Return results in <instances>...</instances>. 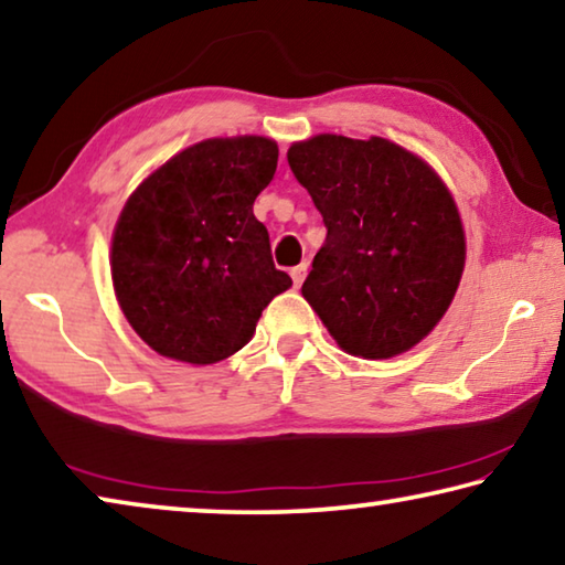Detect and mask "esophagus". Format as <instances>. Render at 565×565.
<instances>
[{"label": "esophagus", "mask_w": 565, "mask_h": 565, "mask_svg": "<svg viewBox=\"0 0 565 565\" xmlns=\"http://www.w3.org/2000/svg\"><path fill=\"white\" fill-rule=\"evenodd\" d=\"M307 264H299V266H294L291 268V279H294V286H301V281L307 279Z\"/></svg>", "instance_id": "34e87169"}]
</instances>
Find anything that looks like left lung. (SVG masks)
<instances>
[{"label":"left lung","instance_id":"1","mask_svg":"<svg viewBox=\"0 0 565 565\" xmlns=\"http://www.w3.org/2000/svg\"><path fill=\"white\" fill-rule=\"evenodd\" d=\"M286 158L327 226L303 299L344 352H407L443 319L462 276V221L447 185L384 138L327 132Z\"/></svg>","mask_w":565,"mask_h":565}]
</instances>
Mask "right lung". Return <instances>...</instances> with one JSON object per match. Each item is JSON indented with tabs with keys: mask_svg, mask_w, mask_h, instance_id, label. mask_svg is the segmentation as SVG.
<instances>
[{
	"mask_svg": "<svg viewBox=\"0 0 565 565\" xmlns=\"http://www.w3.org/2000/svg\"><path fill=\"white\" fill-rule=\"evenodd\" d=\"M276 160L268 138H211L170 158L125 203L113 234L115 297L158 354L188 364L226 360L291 286L254 216Z\"/></svg>",
	"mask_w": 565,
	"mask_h": 565,
	"instance_id": "obj_1",
	"label": "right lung"
}]
</instances>
